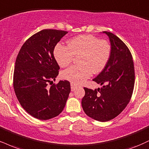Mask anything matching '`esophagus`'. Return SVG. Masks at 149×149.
I'll use <instances>...</instances> for the list:
<instances>
[{"instance_id": "obj_1", "label": "esophagus", "mask_w": 149, "mask_h": 149, "mask_svg": "<svg viewBox=\"0 0 149 149\" xmlns=\"http://www.w3.org/2000/svg\"><path fill=\"white\" fill-rule=\"evenodd\" d=\"M71 91H73L75 89V88H76V85L71 82Z\"/></svg>"}]
</instances>
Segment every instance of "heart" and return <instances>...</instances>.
<instances>
[{"label":"heart","instance_id":"b5f03b06","mask_svg":"<svg viewBox=\"0 0 149 149\" xmlns=\"http://www.w3.org/2000/svg\"><path fill=\"white\" fill-rule=\"evenodd\" d=\"M112 48L107 41L91 35H83L71 39L68 46L57 44L54 56L61 67L69 66L78 57L79 64L71 66L62 73L64 79L73 84H80L92 73H98L105 69L110 60Z\"/></svg>","mask_w":149,"mask_h":149}]
</instances>
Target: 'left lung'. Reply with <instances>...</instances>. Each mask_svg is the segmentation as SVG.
Instances as JSON below:
<instances>
[{
	"instance_id": "left-lung-1",
	"label": "left lung",
	"mask_w": 149,
	"mask_h": 149,
	"mask_svg": "<svg viewBox=\"0 0 149 149\" xmlns=\"http://www.w3.org/2000/svg\"><path fill=\"white\" fill-rule=\"evenodd\" d=\"M110 39L112 53L108 63L93 80L101 88L84 87L82 99L84 112L96 121H110L127 106L135 85V68L132 57L126 44L113 33L104 31Z\"/></svg>"
}]
</instances>
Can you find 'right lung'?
I'll list each match as a JSON object with an SVG mask.
<instances>
[{
  "label": "right lung",
  "mask_w": 149,
  "mask_h": 149,
  "mask_svg": "<svg viewBox=\"0 0 149 149\" xmlns=\"http://www.w3.org/2000/svg\"><path fill=\"white\" fill-rule=\"evenodd\" d=\"M67 31L42 30L23 44L17 57L13 76L14 92L25 110L40 120L52 119L63 110L71 91L68 80L48 87L59 73L53 51Z\"/></svg>",
  "instance_id": "right-lung-1"
}]
</instances>
